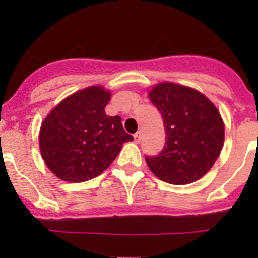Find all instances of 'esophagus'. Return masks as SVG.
<instances>
[{
	"mask_svg": "<svg viewBox=\"0 0 258 258\" xmlns=\"http://www.w3.org/2000/svg\"><path fill=\"white\" fill-rule=\"evenodd\" d=\"M141 140H142V134H141V132H137V133L134 134V142L140 143Z\"/></svg>",
	"mask_w": 258,
	"mask_h": 258,
	"instance_id": "34e87169",
	"label": "esophagus"
}]
</instances>
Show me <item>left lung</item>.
Instances as JSON below:
<instances>
[{"label":"left lung","mask_w":258,"mask_h":258,"mask_svg":"<svg viewBox=\"0 0 258 258\" xmlns=\"http://www.w3.org/2000/svg\"><path fill=\"white\" fill-rule=\"evenodd\" d=\"M149 95L161 113L166 141L160 154L146 155V163L168 183L198 181L222 150L225 127L220 112L206 95L187 86L163 83Z\"/></svg>","instance_id":"left-lung-1"}]
</instances>
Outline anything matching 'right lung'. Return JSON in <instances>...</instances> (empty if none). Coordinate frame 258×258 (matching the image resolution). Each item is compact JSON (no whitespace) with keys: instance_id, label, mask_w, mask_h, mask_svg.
<instances>
[{"instance_id":"add662e5","label":"right lung","mask_w":258,"mask_h":258,"mask_svg":"<svg viewBox=\"0 0 258 258\" xmlns=\"http://www.w3.org/2000/svg\"><path fill=\"white\" fill-rule=\"evenodd\" d=\"M111 99L102 86H90L66 98L41 125L40 150L50 170L67 182H85L106 170L125 142L120 116H107Z\"/></svg>"}]
</instances>
